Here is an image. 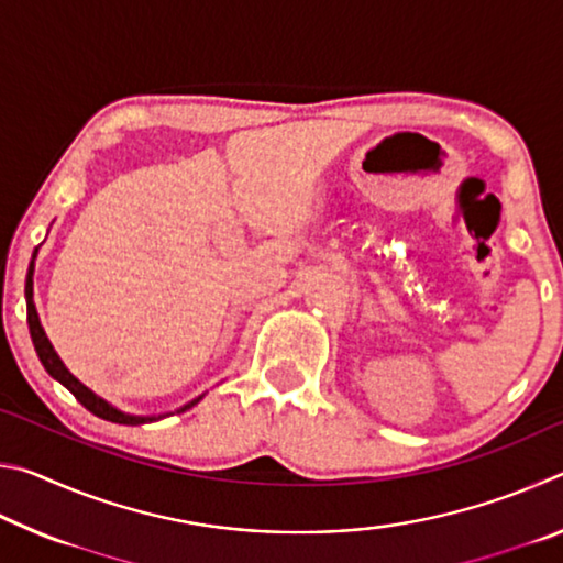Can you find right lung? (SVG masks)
Returning a JSON list of instances; mask_svg holds the SVG:
<instances>
[{
  "label": "right lung",
  "instance_id": "1",
  "mask_svg": "<svg viewBox=\"0 0 563 563\" xmlns=\"http://www.w3.org/2000/svg\"><path fill=\"white\" fill-rule=\"evenodd\" d=\"M34 258H36V251H34ZM34 261L30 263V273H26V285H24V295H26V322H30V332H32V342H34V350L36 355H40L42 365L46 373H49L56 383H62L69 393L79 399V402L89 409V412H93L101 419H107V422H117V424H146V422H154V419H161L166 415H158V417H139V415H129V412H121V409H117L113 405H109L107 399L93 395L91 389L87 385H81L79 379H76L69 369H66V365L62 362V357L56 355V350L52 347L49 338H46V332L42 328L40 322V316H36V308H34ZM203 397V395H201ZM201 397H196L194 402L184 405L180 409H176V412H186V409H190L194 405L201 402Z\"/></svg>",
  "mask_w": 563,
  "mask_h": 563
}]
</instances>
